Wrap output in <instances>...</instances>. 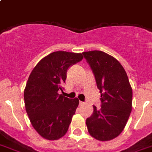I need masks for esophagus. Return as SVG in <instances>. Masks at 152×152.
Instances as JSON below:
<instances>
[{"mask_svg": "<svg viewBox=\"0 0 152 152\" xmlns=\"http://www.w3.org/2000/svg\"><path fill=\"white\" fill-rule=\"evenodd\" d=\"M83 104H85V102H79V105H83Z\"/></svg>", "mask_w": 152, "mask_h": 152, "instance_id": "obj_1", "label": "esophagus"}]
</instances>
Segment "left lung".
Instances as JSON below:
<instances>
[{"instance_id": "1", "label": "left lung", "mask_w": 152, "mask_h": 152, "mask_svg": "<svg viewBox=\"0 0 152 152\" xmlns=\"http://www.w3.org/2000/svg\"><path fill=\"white\" fill-rule=\"evenodd\" d=\"M101 93V108L86 119L88 131L100 141H108L124 130L132 111V91L125 69L112 56L101 51L83 53Z\"/></svg>"}]
</instances>
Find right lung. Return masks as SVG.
Returning <instances> with one entry per match:
<instances>
[{"mask_svg": "<svg viewBox=\"0 0 152 152\" xmlns=\"http://www.w3.org/2000/svg\"><path fill=\"white\" fill-rule=\"evenodd\" d=\"M83 59L82 54L53 52L39 61L28 77L24 91L26 110L34 129L45 139L56 140L67 132L79 100L58 91L64 89L68 69Z\"/></svg>", "mask_w": 152, "mask_h": 152, "instance_id": "1", "label": "right lung"}]
</instances>
